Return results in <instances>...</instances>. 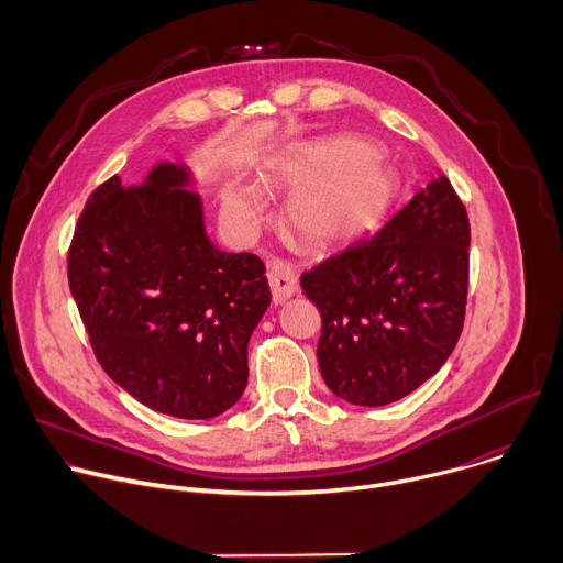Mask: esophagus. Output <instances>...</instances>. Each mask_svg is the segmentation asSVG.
I'll return each instance as SVG.
<instances>
[{
	"mask_svg": "<svg viewBox=\"0 0 563 563\" xmlns=\"http://www.w3.org/2000/svg\"><path fill=\"white\" fill-rule=\"evenodd\" d=\"M267 280H269L272 298H274L276 305L285 302L287 298H291V296L298 291L296 272H294V267H291L287 261L274 258V261L267 265Z\"/></svg>",
	"mask_w": 563,
	"mask_h": 563,
	"instance_id": "esophagus-1",
	"label": "esophagus"
}]
</instances>
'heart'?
<instances>
[{
    "label": "heart",
    "instance_id": "b5f03b06",
    "mask_svg": "<svg viewBox=\"0 0 563 563\" xmlns=\"http://www.w3.org/2000/svg\"><path fill=\"white\" fill-rule=\"evenodd\" d=\"M272 185H300L287 202L289 224L311 243H336L374 227L389 209L398 178L372 144L330 137L300 146L272 167ZM263 198L252 185L231 183L222 191V213L245 227L263 216Z\"/></svg>",
    "mask_w": 563,
    "mask_h": 563
}]
</instances>
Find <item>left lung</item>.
Masks as SVG:
<instances>
[{"instance_id": "obj_1", "label": "left lung", "mask_w": 563, "mask_h": 563, "mask_svg": "<svg viewBox=\"0 0 563 563\" xmlns=\"http://www.w3.org/2000/svg\"><path fill=\"white\" fill-rule=\"evenodd\" d=\"M470 222L445 176L380 231L300 276L323 318L318 367L347 404L378 408L432 378L465 316Z\"/></svg>"}]
</instances>
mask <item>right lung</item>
<instances>
[{"instance_id": "obj_1", "label": "right lung", "mask_w": 563, "mask_h": 563, "mask_svg": "<svg viewBox=\"0 0 563 563\" xmlns=\"http://www.w3.org/2000/svg\"><path fill=\"white\" fill-rule=\"evenodd\" d=\"M185 165L100 185L77 220L68 285L102 369L142 406L213 419L247 387V345L272 302L254 254L220 252Z\"/></svg>"}]
</instances>
